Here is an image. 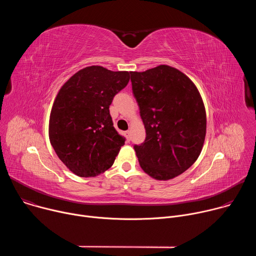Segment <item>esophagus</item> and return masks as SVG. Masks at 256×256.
I'll return each mask as SVG.
<instances>
[{
    "label": "esophagus",
    "instance_id": "34e87169",
    "mask_svg": "<svg viewBox=\"0 0 256 256\" xmlns=\"http://www.w3.org/2000/svg\"><path fill=\"white\" fill-rule=\"evenodd\" d=\"M124 134H126V140H128V142H130V130H126V132H124Z\"/></svg>",
    "mask_w": 256,
    "mask_h": 256
}]
</instances>
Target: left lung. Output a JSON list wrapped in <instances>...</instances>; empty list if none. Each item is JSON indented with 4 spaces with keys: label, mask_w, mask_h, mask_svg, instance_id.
<instances>
[{
    "label": "left lung",
    "mask_w": 256,
    "mask_h": 256,
    "mask_svg": "<svg viewBox=\"0 0 256 256\" xmlns=\"http://www.w3.org/2000/svg\"><path fill=\"white\" fill-rule=\"evenodd\" d=\"M130 82L146 128L144 140L134 146L140 166L157 180L172 179L202 149L206 118L200 92L184 72L165 64L130 72Z\"/></svg>",
    "instance_id": "1"
}]
</instances>
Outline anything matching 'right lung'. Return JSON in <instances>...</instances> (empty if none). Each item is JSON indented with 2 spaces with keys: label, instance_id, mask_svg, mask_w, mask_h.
I'll return each mask as SVG.
<instances>
[{
  "label": "right lung",
  "instance_id": "right-lung-1",
  "mask_svg": "<svg viewBox=\"0 0 256 256\" xmlns=\"http://www.w3.org/2000/svg\"><path fill=\"white\" fill-rule=\"evenodd\" d=\"M130 74L91 66L76 72L58 91L50 118V140L58 157L76 175L103 173L124 144L109 105L128 85Z\"/></svg>",
  "mask_w": 256,
  "mask_h": 256
}]
</instances>
